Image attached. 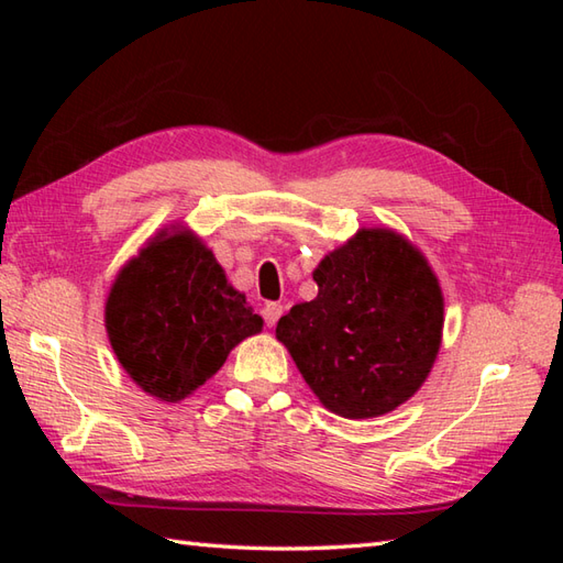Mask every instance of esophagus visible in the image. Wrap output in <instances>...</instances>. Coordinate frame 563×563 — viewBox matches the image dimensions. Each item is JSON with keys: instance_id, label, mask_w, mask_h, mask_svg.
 Here are the masks:
<instances>
[{"instance_id": "esophagus-1", "label": "esophagus", "mask_w": 563, "mask_h": 563, "mask_svg": "<svg viewBox=\"0 0 563 563\" xmlns=\"http://www.w3.org/2000/svg\"><path fill=\"white\" fill-rule=\"evenodd\" d=\"M283 312H285V307L280 302H268L266 307H263V319H266L268 327H275L278 324V319L283 317Z\"/></svg>"}]
</instances>
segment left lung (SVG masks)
Segmentation results:
<instances>
[{
    "instance_id": "8db88e82",
    "label": "left lung",
    "mask_w": 563,
    "mask_h": 563,
    "mask_svg": "<svg viewBox=\"0 0 563 563\" xmlns=\"http://www.w3.org/2000/svg\"><path fill=\"white\" fill-rule=\"evenodd\" d=\"M317 297L275 336L329 411L375 418L411 399L435 363L442 292L426 256L391 230H361L321 258Z\"/></svg>"
}]
</instances>
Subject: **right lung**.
<instances>
[{
    "instance_id": "obj_1",
    "label": "right lung",
    "mask_w": 563,
    "mask_h": 563,
    "mask_svg": "<svg viewBox=\"0 0 563 563\" xmlns=\"http://www.w3.org/2000/svg\"><path fill=\"white\" fill-rule=\"evenodd\" d=\"M261 327L212 251L184 227L150 239L115 275L106 300L118 363L150 397L172 404L206 385Z\"/></svg>"
}]
</instances>
